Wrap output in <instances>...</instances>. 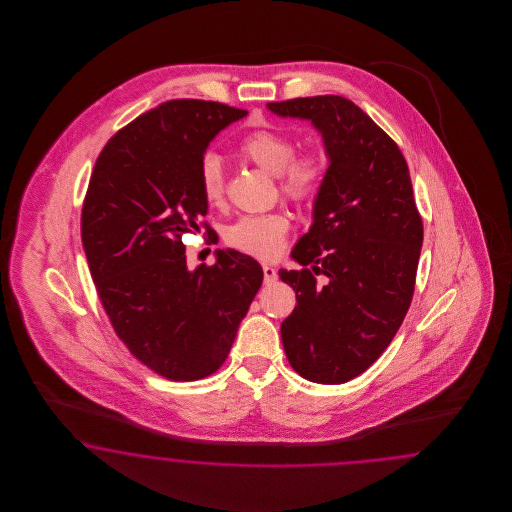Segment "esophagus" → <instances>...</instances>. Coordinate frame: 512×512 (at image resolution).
<instances>
[{"label":"esophagus","instance_id":"esophagus-1","mask_svg":"<svg viewBox=\"0 0 512 512\" xmlns=\"http://www.w3.org/2000/svg\"><path fill=\"white\" fill-rule=\"evenodd\" d=\"M263 274H264V283L268 285V283H274L276 279H278V272H276V268H272L270 264H263Z\"/></svg>","mask_w":512,"mask_h":512}]
</instances>
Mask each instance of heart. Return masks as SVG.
Returning <instances> with one entry per match:
<instances>
[{
  "mask_svg": "<svg viewBox=\"0 0 512 512\" xmlns=\"http://www.w3.org/2000/svg\"><path fill=\"white\" fill-rule=\"evenodd\" d=\"M236 150L249 163L276 174L279 193L296 206H311L321 197L330 169V157L325 150L313 148L295 154V139L278 127L249 131L238 140ZM197 184L206 204L219 206L223 202L225 174L219 155H202ZM289 227V217L279 210L242 216L225 229V242L253 257L272 259L283 248Z\"/></svg>",
  "mask_w": 512,
  "mask_h": 512,
  "instance_id": "b5f03b06",
  "label": "heart"
}]
</instances>
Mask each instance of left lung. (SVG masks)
<instances>
[{"label":"left lung","mask_w":512,"mask_h":512,"mask_svg":"<svg viewBox=\"0 0 512 512\" xmlns=\"http://www.w3.org/2000/svg\"><path fill=\"white\" fill-rule=\"evenodd\" d=\"M268 109L310 120L330 157L310 233L293 249L302 268L279 270L296 293L281 340L298 375L340 385L383 355L413 300L424 227L409 167L398 144L341 95ZM317 275L326 283L317 284Z\"/></svg>","instance_id":"obj_1"}]
</instances>
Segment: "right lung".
I'll list each match as a JSON object with an SVG mask.
<instances>
[{
	"label": "right lung",
	"instance_id": "obj_1",
	"mask_svg": "<svg viewBox=\"0 0 512 512\" xmlns=\"http://www.w3.org/2000/svg\"><path fill=\"white\" fill-rule=\"evenodd\" d=\"M248 110L172 99L110 137L95 161L80 231L95 289L133 357L171 381L217 372L261 289L263 268L234 249L189 270L182 236L210 227L197 184L217 133Z\"/></svg>",
	"mask_w": 512,
	"mask_h": 512
}]
</instances>
